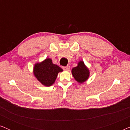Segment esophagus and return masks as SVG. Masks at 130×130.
I'll list each match as a JSON object with an SVG mask.
<instances>
[{
	"instance_id": "esophagus-1",
	"label": "esophagus",
	"mask_w": 130,
	"mask_h": 130,
	"mask_svg": "<svg viewBox=\"0 0 130 130\" xmlns=\"http://www.w3.org/2000/svg\"><path fill=\"white\" fill-rule=\"evenodd\" d=\"M63 69L64 70H70V66H67L66 67H63Z\"/></svg>"
}]
</instances>
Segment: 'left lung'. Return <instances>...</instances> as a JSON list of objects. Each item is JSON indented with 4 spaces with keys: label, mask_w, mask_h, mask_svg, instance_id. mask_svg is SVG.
<instances>
[{
    "label": "left lung",
    "mask_w": 130,
    "mask_h": 130,
    "mask_svg": "<svg viewBox=\"0 0 130 130\" xmlns=\"http://www.w3.org/2000/svg\"><path fill=\"white\" fill-rule=\"evenodd\" d=\"M72 74L76 81L79 83H83L89 77L90 71L83 61L80 60L77 66L72 69Z\"/></svg>",
    "instance_id": "left-lung-1"
}]
</instances>
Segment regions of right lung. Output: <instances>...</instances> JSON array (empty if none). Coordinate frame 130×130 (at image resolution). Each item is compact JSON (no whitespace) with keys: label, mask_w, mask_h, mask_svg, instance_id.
<instances>
[{"label":"right lung","mask_w":130,"mask_h":130,"mask_svg":"<svg viewBox=\"0 0 130 130\" xmlns=\"http://www.w3.org/2000/svg\"><path fill=\"white\" fill-rule=\"evenodd\" d=\"M63 71L61 67L53 63L50 58L36 63L33 67V73L37 80L47 87L52 86L56 82L58 73Z\"/></svg>","instance_id":"obj_1"}]
</instances>
